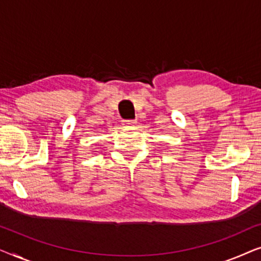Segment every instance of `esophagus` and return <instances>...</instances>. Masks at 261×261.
I'll return each mask as SVG.
<instances>
[{
    "instance_id": "1",
    "label": "esophagus",
    "mask_w": 261,
    "mask_h": 261,
    "mask_svg": "<svg viewBox=\"0 0 261 261\" xmlns=\"http://www.w3.org/2000/svg\"><path fill=\"white\" fill-rule=\"evenodd\" d=\"M137 123V120H124L123 121V126L126 127H132Z\"/></svg>"
}]
</instances>
